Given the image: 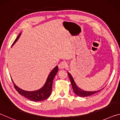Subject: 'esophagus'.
I'll list each match as a JSON object with an SVG mask.
<instances>
[{
	"label": "esophagus",
	"mask_w": 120,
	"mask_h": 120,
	"mask_svg": "<svg viewBox=\"0 0 120 120\" xmlns=\"http://www.w3.org/2000/svg\"><path fill=\"white\" fill-rule=\"evenodd\" d=\"M66 62L64 61L61 62L59 64H58V67L59 69H64V68H66Z\"/></svg>",
	"instance_id": "34e87169"
}]
</instances>
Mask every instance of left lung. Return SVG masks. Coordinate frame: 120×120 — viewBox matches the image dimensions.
Here are the masks:
<instances>
[{
    "label": "left lung",
    "instance_id": "8db88e82",
    "mask_svg": "<svg viewBox=\"0 0 120 120\" xmlns=\"http://www.w3.org/2000/svg\"><path fill=\"white\" fill-rule=\"evenodd\" d=\"M68 75L70 80V82L72 85L73 90H74V92L75 94L79 96L88 97L89 96H90V95L94 94L95 93L98 92L99 91L101 90H101H99L97 91H94V92H89V91H85L84 90H82V89L79 88V87L77 86V85L76 84V83H75L74 79H73L71 75L70 74V73L68 72Z\"/></svg>",
    "mask_w": 120,
    "mask_h": 120
}]
</instances>
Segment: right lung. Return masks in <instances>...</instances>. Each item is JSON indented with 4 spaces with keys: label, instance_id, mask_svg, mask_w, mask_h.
Masks as SVG:
<instances>
[{
    "label": "right lung",
    "instance_id": "1",
    "mask_svg": "<svg viewBox=\"0 0 120 120\" xmlns=\"http://www.w3.org/2000/svg\"><path fill=\"white\" fill-rule=\"evenodd\" d=\"M21 33H19V36L17 38H16L15 41L14 42L13 44H12V46L14 45V44L15 43V42L17 41L19 38L20 35H21ZM58 71V66H56L50 72V74L49 75L47 79H46V82L44 86L42 87L41 88L38 89V90H35V91H32V92H28V91H25L23 90L19 87H18L14 83V87L16 89V90L19 92L20 95L22 96L25 97V98H27V99H30L31 101H42L49 98V97L50 96L51 93L52 92V84H53V79L54 77L57 74Z\"/></svg>",
    "mask_w": 120,
    "mask_h": 120
}]
</instances>
